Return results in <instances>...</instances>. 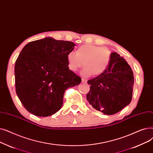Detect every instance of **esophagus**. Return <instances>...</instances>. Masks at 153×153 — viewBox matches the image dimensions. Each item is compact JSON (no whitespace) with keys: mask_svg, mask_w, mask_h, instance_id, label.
I'll return each instance as SVG.
<instances>
[{"mask_svg":"<svg viewBox=\"0 0 153 153\" xmlns=\"http://www.w3.org/2000/svg\"><path fill=\"white\" fill-rule=\"evenodd\" d=\"M82 81L83 83H86V80L85 79H84V78H82Z\"/></svg>","mask_w":153,"mask_h":153,"instance_id":"obj_1","label":"esophagus"}]
</instances>
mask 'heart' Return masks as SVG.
<instances>
[{
  "mask_svg": "<svg viewBox=\"0 0 153 153\" xmlns=\"http://www.w3.org/2000/svg\"><path fill=\"white\" fill-rule=\"evenodd\" d=\"M69 69L76 71L83 67L82 71L85 76L92 74L98 76L106 69L111 60L110 51L94 45L86 44L78 48L76 52H70L67 55Z\"/></svg>",
  "mask_w": 153,
  "mask_h": 153,
  "instance_id": "b5f03b06",
  "label": "heart"
}]
</instances>
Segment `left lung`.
I'll use <instances>...</instances> for the list:
<instances>
[{
  "label": "left lung",
  "instance_id": "left-lung-1",
  "mask_svg": "<svg viewBox=\"0 0 153 153\" xmlns=\"http://www.w3.org/2000/svg\"><path fill=\"white\" fill-rule=\"evenodd\" d=\"M133 72L127 62L113 52L106 69L98 76L90 79L86 99L96 110L105 114H114L128 105L132 100Z\"/></svg>",
  "mask_w": 153,
  "mask_h": 153
}]
</instances>
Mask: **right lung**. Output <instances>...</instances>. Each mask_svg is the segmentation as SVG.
Listing matches in <instances>:
<instances>
[{"instance_id": "obj_1", "label": "right lung", "mask_w": 153, "mask_h": 153, "mask_svg": "<svg viewBox=\"0 0 153 153\" xmlns=\"http://www.w3.org/2000/svg\"><path fill=\"white\" fill-rule=\"evenodd\" d=\"M75 45L48 37L22 50L15 65L16 90L28 112L42 117L55 114L62 106L65 90L81 83L67 64V55Z\"/></svg>"}]
</instances>
